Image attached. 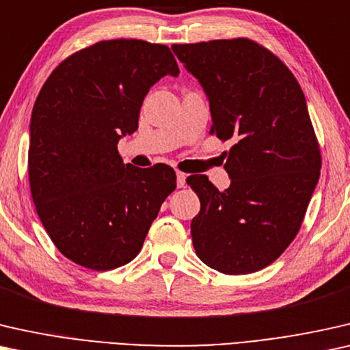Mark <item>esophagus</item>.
Wrapping results in <instances>:
<instances>
[{"instance_id":"obj_1","label":"esophagus","mask_w":350,"mask_h":350,"mask_svg":"<svg viewBox=\"0 0 350 350\" xmlns=\"http://www.w3.org/2000/svg\"><path fill=\"white\" fill-rule=\"evenodd\" d=\"M176 176H177V187H179V189H180V187L185 185L187 174H185V173H180V171H177Z\"/></svg>"}]
</instances>
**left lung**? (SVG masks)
I'll return each instance as SVG.
<instances>
[{"label": "left lung", "instance_id": "obj_1", "mask_svg": "<svg viewBox=\"0 0 350 350\" xmlns=\"http://www.w3.org/2000/svg\"><path fill=\"white\" fill-rule=\"evenodd\" d=\"M171 49L208 95L211 135L234 142L225 152L228 189L187 177L201 203L190 225L195 252L224 274L260 271L298 234L321 176L306 98L292 71L252 39Z\"/></svg>", "mask_w": 350, "mask_h": 350}]
</instances>
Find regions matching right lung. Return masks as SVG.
<instances>
[{
  "label": "right lung",
  "instance_id": "1",
  "mask_svg": "<svg viewBox=\"0 0 350 350\" xmlns=\"http://www.w3.org/2000/svg\"><path fill=\"white\" fill-rule=\"evenodd\" d=\"M166 75H179L168 46L109 39L65 58L34 101L33 203L55 247L83 268L130 263L176 189L171 166L136 168L117 150L120 137L137 130L149 88Z\"/></svg>",
  "mask_w": 350,
  "mask_h": 350
}]
</instances>
